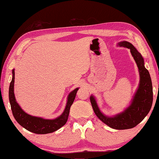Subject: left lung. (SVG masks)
I'll return each instance as SVG.
<instances>
[{
    "mask_svg": "<svg viewBox=\"0 0 159 159\" xmlns=\"http://www.w3.org/2000/svg\"><path fill=\"white\" fill-rule=\"evenodd\" d=\"M119 45L129 49L139 69V84L131 103L122 112L111 117L101 111L93 95L90 100L95 114L102 122L112 129L124 130L135 127L148 115L152 105L153 91L150 73L144 66L142 54L129 42L122 41L119 43Z\"/></svg>",
    "mask_w": 159,
    "mask_h": 159,
    "instance_id": "8db88e82",
    "label": "left lung"
}]
</instances>
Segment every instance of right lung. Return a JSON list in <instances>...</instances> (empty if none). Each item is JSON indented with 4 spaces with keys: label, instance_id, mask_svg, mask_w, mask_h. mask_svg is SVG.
<instances>
[{
    "label": "right lung",
    "instance_id": "obj_1",
    "mask_svg": "<svg viewBox=\"0 0 159 159\" xmlns=\"http://www.w3.org/2000/svg\"><path fill=\"white\" fill-rule=\"evenodd\" d=\"M12 80L10 83L9 89V102L14 118L22 127L36 134H47L56 131L66 124L68 120L70 106L75 100L76 93L79 90V88L73 90L69 94L65 109L61 116L53 120L44 119L26 114L17 103L14 94V81H15L14 69L12 70Z\"/></svg>",
    "mask_w": 159,
    "mask_h": 159
}]
</instances>
